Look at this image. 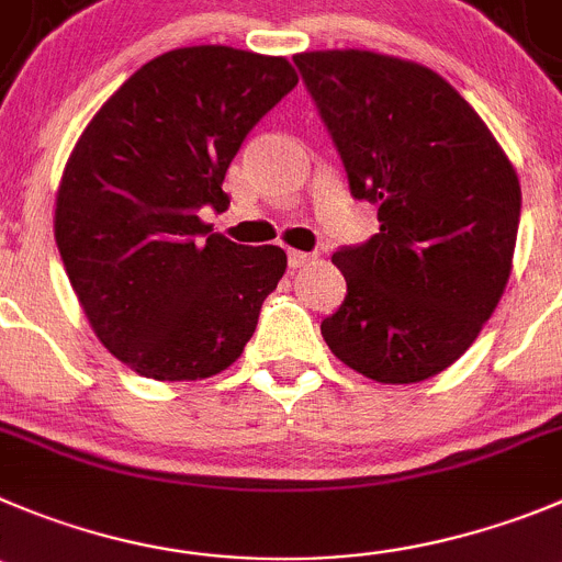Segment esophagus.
Listing matches in <instances>:
<instances>
[{
    "label": "esophagus",
    "mask_w": 562,
    "mask_h": 562,
    "mask_svg": "<svg viewBox=\"0 0 562 562\" xmlns=\"http://www.w3.org/2000/svg\"><path fill=\"white\" fill-rule=\"evenodd\" d=\"M313 260H316V255H311V251L288 249V266H291V269H302V266L313 263Z\"/></svg>",
    "instance_id": "obj_1"
}]
</instances>
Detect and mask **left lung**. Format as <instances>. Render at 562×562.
I'll list each match as a JSON object with an SVG mask.
<instances>
[{
	"mask_svg": "<svg viewBox=\"0 0 562 562\" xmlns=\"http://www.w3.org/2000/svg\"><path fill=\"white\" fill-rule=\"evenodd\" d=\"M355 199L380 233L335 251L344 305L322 322L335 358L385 385L454 363L499 305L521 186L476 110L432 68L366 49L293 57Z\"/></svg>",
	"mask_w": 562,
	"mask_h": 562,
	"instance_id": "obj_1",
	"label": "left lung"
}]
</instances>
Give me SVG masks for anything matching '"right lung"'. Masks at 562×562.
<instances>
[{
  "label": "right lung",
  "instance_id": "add662e5",
  "mask_svg": "<svg viewBox=\"0 0 562 562\" xmlns=\"http://www.w3.org/2000/svg\"><path fill=\"white\" fill-rule=\"evenodd\" d=\"M299 82L285 57L186 46L140 66L68 155L55 240L88 324L113 358L160 382L229 369L282 280L280 246L210 233L246 133Z\"/></svg>",
  "mask_w": 562,
  "mask_h": 562
}]
</instances>
